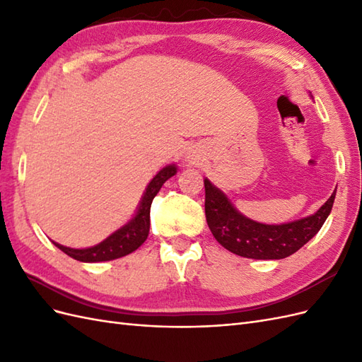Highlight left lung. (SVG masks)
Listing matches in <instances>:
<instances>
[{"label":"left lung","instance_id":"obj_1","mask_svg":"<svg viewBox=\"0 0 362 362\" xmlns=\"http://www.w3.org/2000/svg\"><path fill=\"white\" fill-rule=\"evenodd\" d=\"M205 217L214 238L235 255L254 259H281L293 255L320 231L329 216L335 192L313 216L290 223L266 225L245 217L222 190L204 180Z\"/></svg>","mask_w":362,"mask_h":362}]
</instances>
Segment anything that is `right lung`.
Returning a JSON list of instances; mask_svg holds the SVG:
<instances>
[{
	"mask_svg": "<svg viewBox=\"0 0 362 362\" xmlns=\"http://www.w3.org/2000/svg\"><path fill=\"white\" fill-rule=\"evenodd\" d=\"M175 173H177V166H175V164L163 168L148 184L144 196H141V201L136 216L131 218L127 225L115 231L110 237H107L100 245L86 247V249H72V247L62 246L56 242L52 243L71 258L76 261H83V262L110 261V259H116L131 254V252H134L137 247L144 245L145 240L148 238L149 225H151L149 213H151L152 199H154L156 194L160 192L161 185L170 177H173Z\"/></svg>",
	"mask_w": 362,
	"mask_h": 362,
	"instance_id": "add662e5",
	"label": "right lung"
}]
</instances>
